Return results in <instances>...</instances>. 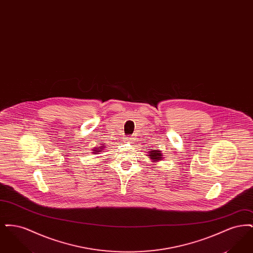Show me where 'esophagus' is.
Instances as JSON below:
<instances>
[{"instance_id": "obj_1", "label": "esophagus", "mask_w": 253, "mask_h": 253, "mask_svg": "<svg viewBox=\"0 0 253 253\" xmlns=\"http://www.w3.org/2000/svg\"><path fill=\"white\" fill-rule=\"evenodd\" d=\"M132 139H133V137H131V136H126V137H125V139H124V141H125V142H132Z\"/></svg>"}]
</instances>
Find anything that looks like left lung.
Returning <instances> with one entry per match:
<instances>
[{
  "label": "left lung",
  "mask_w": 253,
  "mask_h": 253,
  "mask_svg": "<svg viewBox=\"0 0 253 253\" xmlns=\"http://www.w3.org/2000/svg\"><path fill=\"white\" fill-rule=\"evenodd\" d=\"M148 156L153 160V162H157L163 158L161 151L158 150H152V152H149Z\"/></svg>",
  "instance_id": "obj_1"
}]
</instances>
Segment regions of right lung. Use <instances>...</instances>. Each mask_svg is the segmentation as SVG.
<instances>
[{
	"label": "right lung",
	"mask_w": 253,
	"mask_h": 253,
	"mask_svg": "<svg viewBox=\"0 0 253 253\" xmlns=\"http://www.w3.org/2000/svg\"><path fill=\"white\" fill-rule=\"evenodd\" d=\"M103 148H105V144L103 145V146H100L99 148H95L93 151V154H95V155H98V154H100L99 152H103L102 150H103Z\"/></svg>",
	"instance_id": "right-lung-1"
}]
</instances>
